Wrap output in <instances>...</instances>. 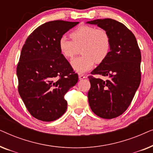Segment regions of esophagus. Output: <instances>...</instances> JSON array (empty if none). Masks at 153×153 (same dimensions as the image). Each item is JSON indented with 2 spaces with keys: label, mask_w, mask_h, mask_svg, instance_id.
<instances>
[{
  "label": "esophagus",
  "mask_w": 153,
  "mask_h": 153,
  "mask_svg": "<svg viewBox=\"0 0 153 153\" xmlns=\"http://www.w3.org/2000/svg\"><path fill=\"white\" fill-rule=\"evenodd\" d=\"M85 76H84V75H83V74H79V80H81V79H85Z\"/></svg>",
  "instance_id": "1"
}]
</instances>
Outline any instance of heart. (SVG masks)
<instances>
[{"instance_id":"b5f03b06","label":"heart","mask_w":153,"mask_h":153,"mask_svg":"<svg viewBox=\"0 0 153 153\" xmlns=\"http://www.w3.org/2000/svg\"><path fill=\"white\" fill-rule=\"evenodd\" d=\"M70 40L66 37L59 39V49L65 57L72 58L80 53L83 54L71 61L75 71L84 73L93 68L96 62L100 63L110 53V35L103 28L91 26L79 27L70 33Z\"/></svg>"}]
</instances>
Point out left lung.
<instances>
[{"instance_id": "obj_1", "label": "left lung", "mask_w": 153, "mask_h": 153, "mask_svg": "<svg viewBox=\"0 0 153 153\" xmlns=\"http://www.w3.org/2000/svg\"><path fill=\"white\" fill-rule=\"evenodd\" d=\"M86 23L106 30L111 42L107 58L91 72L107 79L88 76L90 107L100 118H116L129 107L140 85L141 51L134 35L122 23L112 19Z\"/></svg>"}]
</instances>
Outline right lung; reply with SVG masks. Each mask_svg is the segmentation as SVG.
I'll return each instance as SVG.
<instances>
[{
  "label": "right lung",
  "instance_id": "obj_1",
  "mask_svg": "<svg viewBox=\"0 0 153 153\" xmlns=\"http://www.w3.org/2000/svg\"><path fill=\"white\" fill-rule=\"evenodd\" d=\"M79 23H45L23 46L16 68L19 93L31 116L39 120L50 122L62 116L68 106L64 96L78 82V74L61 53L58 42Z\"/></svg>",
  "mask_w": 153,
  "mask_h": 153
}]
</instances>
